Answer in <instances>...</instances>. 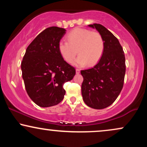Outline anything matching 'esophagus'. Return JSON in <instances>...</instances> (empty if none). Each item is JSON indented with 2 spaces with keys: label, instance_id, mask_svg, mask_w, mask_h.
<instances>
[{
  "label": "esophagus",
  "instance_id": "obj_1",
  "mask_svg": "<svg viewBox=\"0 0 147 147\" xmlns=\"http://www.w3.org/2000/svg\"><path fill=\"white\" fill-rule=\"evenodd\" d=\"M79 72H80V70L79 69H76V73L79 74Z\"/></svg>",
  "mask_w": 147,
  "mask_h": 147
}]
</instances>
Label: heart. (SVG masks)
Segmentation results:
<instances>
[{
    "instance_id": "1",
    "label": "heart",
    "mask_w": 147,
    "mask_h": 147,
    "mask_svg": "<svg viewBox=\"0 0 147 147\" xmlns=\"http://www.w3.org/2000/svg\"><path fill=\"white\" fill-rule=\"evenodd\" d=\"M68 42L61 41L58 50L67 63H72L77 55L75 65H92L99 61L104 51V41L100 33L84 28H75L67 35Z\"/></svg>"
}]
</instances>
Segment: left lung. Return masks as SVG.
Here are the masks:
<instances>
[{"label":"left lung","instance_id":"obj_1","mask_svg":"<svg viewBox=\"0 0 147 147\" xmlns=\"http://www.w3.org/2000/svg\"><path fill=\"white\" fill-rule=\"evenodd\" d=\"M89 27L95 28L104 41L102 57L93 68L81 71L83 100L89 107L103 109L111 106L122 90L126 72L125 56L122 45L115 36L100 24Z\"/></svg>","mask_w":147,"mask_h":147}]
</instances>
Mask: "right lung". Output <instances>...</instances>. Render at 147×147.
<instances>
[{
    "label": "right lung",
    "mask_w": 147,
    "mask_h": 147,
    "mask_svg": "<svg viewBox=\"0 0 147 147\" xmlns=\"http://www.w3.org/2000/svg\"><path fill=\"white\" fill-rule=\"evenodd\" d=\"M63 28L50 27L28 45L21 63L27 93L41 107L55 106L63 100V84L72 80L75 69L61 56L58 44L65 34Z\"/></svg>",
    "instance_id": "add662e5"
}]
</instances>
